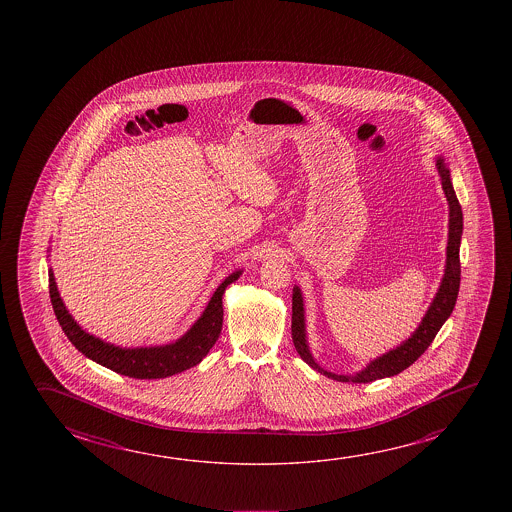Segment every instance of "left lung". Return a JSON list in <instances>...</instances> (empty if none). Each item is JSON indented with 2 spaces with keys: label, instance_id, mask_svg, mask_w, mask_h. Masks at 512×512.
I'll list each match as a JSON object with an SVG mask.
<instances>
[{
  "label": "left lung",
  "instance_id": "obj_1",
  "mask_svg": "<svg viewBox=\"0 0 512 512\" xmlns=\"http://www.w3.org/2000/svg\"><path fill=\"white\" fill-rule=\"evenodd\" d=\"M437 173L441 176L444 196L448 200L450 207V216H448V246H446V266H444V277L441 285L437 289L434 300L428 307L427 314L421 319L419 327L414 330L407 341H403L400 346L377 357L375 361L369 362L366 368L355 373V375H336L332 371L321 368L318 362L314 361L312 353L307 344V330H305V310H303V298L300 287L293 289V323H291V332H293V343L296 352L300 353L303 361L309 364L310 368L316 369L321 375L337 380V382H353V384H368L378 378L394 377L402 373L403 369L409 368L412 362L418 361L419 357L425 353L430 343L437 336L439 328L443 327L444 321L450 318L457 294H459V285H461V260H459V248H461L462 235V209L459 200L453 191L452 178H450V169L446 168V162L443 157L436 159Z\"/></svg>",
  "mask_w": 512,
  "mask_h": 512
}]
</instances>
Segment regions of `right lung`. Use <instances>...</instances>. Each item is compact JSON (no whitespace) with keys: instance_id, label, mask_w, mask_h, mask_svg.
Listing matches in <instances>:
<instances>
[{"instance_id":"1","label":"right lung","mask_w":512,"mask_h":512,"mask_svg":"<svg viewBox=\"0 0 512 512\" xmlns=\"http://www.w3.org/2000/svg\"><path fill=\"white\" fill-rule=\"evenodd\" d=\"M241 273L243 271H234L232 275H228L216 289V293L212 294L209 305L205 307L202 316L193 327L189 328L180 339H176L175 343L164 344V346L121 348V346L105 343L100 337H94L89 332H85L62 302L53 271L50 269L51 305L64 334L68 336L71 343L75 344L76 350L84 353L87 359L98 362L101 366L121 373L125 377L141 378V380L166 378L200 364L210 348L216 344L223 327L221 298L228 285L241 277Z\"/></svg>"}]
</instances>
